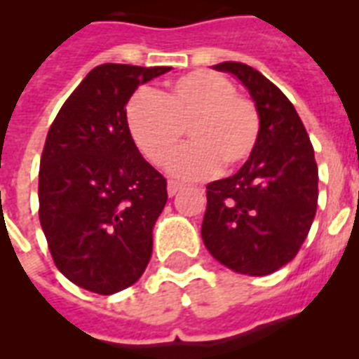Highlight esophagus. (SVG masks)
I'll return each instance as SVG.
<instances>
[{"mask_svg":"<svg viewBox=\"0 0 359 359\" xmlns=\"http://www.w3.org/2000/svg\"><path fill=\"white\" fill-rule=\"evenodd\" d=\"M182 182H177V180H169L168 182V194H169V197H173L175 194H177V191L180 190V188H182Z\"/></svg>","mask_w":359,"mask_h":359,"instance_id":"esophagus-1","label":"esophagus"}]
</instances>
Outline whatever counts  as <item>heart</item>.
Listing matches in <instances>:
<instances>
[{"label": "heart", "mask_w": 359, "mask_h": 359, "mask_svg": "<svg viewBox=\"0 0 359 359\" xmlns=\"http://www.w3.org/2000/svg\"><path fill=\"white\" fill-rule=\"evenodd\" d=\"M132 140L154 165H168L188 137L194 145L173 163L180 177L231 173L253 154L261 134L255 102L212 70L180 76L168 91L140 89L126 104Z\"/></svg>", "instance_id": "obj_1"}]
</instances>
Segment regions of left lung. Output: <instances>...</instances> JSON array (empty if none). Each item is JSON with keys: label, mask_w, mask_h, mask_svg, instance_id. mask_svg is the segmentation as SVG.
Segmentation results:
<instances>
[{"label": "left lung", "mask_w": 359, "mask_h": 359, "mask_svg": "<svg viewBox=\"0 0 359 359\" xmlns=\"http://www.w3.org/2000/svg\"><path fill=\"white\" fill-rule=\"evenodd\" d=\"M261 115L250 160L233 177L207 184L203 242L214 259L248 276H268L300 251L317 212L318 168L307 130L281 89L259 70L225 61Z\"/></svg>", "instance_id": "left-lung-1"}]
</instances>
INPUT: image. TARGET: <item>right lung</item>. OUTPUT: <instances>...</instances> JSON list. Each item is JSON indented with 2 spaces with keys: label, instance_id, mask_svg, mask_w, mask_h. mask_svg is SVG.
<instances>
[{
  "label": "right lung",
  "instance_id": "add662e5",
  "mask_svg": "<svg viewBox=\"0 0 359 359\" xmlns=\"http://www.w3.org/2000/svg\"><path fill=\"white\" fill-rule=\"evenodd\" d=\"M169 67L106 63L89 72L48 130L39 169V219L59 272L114 294L134 285L152 253L168 182L135 147L126 102Z\"/></svg>",
  "mask_w": 359,
  "mask_h": 359
}]
</instances>
